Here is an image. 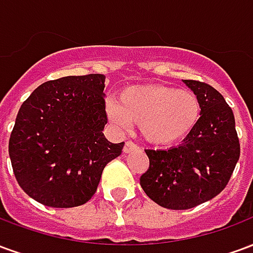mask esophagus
<instances>
[{
	"instance_id": "obj_1",
	"label": "esophagus",
	"mask_w": 253,
	"mask_h": 253,
	"mask_svg": "<svg viewBox=\"0 0 253 253\" xmlns=\"http://www.w3.org/2000/svg\"><path fill=\"white\" fill-rule=\"evenodd\" d=\"M138 145L137 143L131 142V141H127L126 143H125V146H123V152L125 153H131V152H134V150H138Z\"/></svg>"
}]
</instances>
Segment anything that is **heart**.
I'll list each match as a JSON object with an SVG mask.
<instances>
[{"label": "heart", "mask_w": 253, "mask_h": 253, "mask_svg": "<svg viewBox=\"0 0 253 253\" xmlns=\"http://www.w3.org/2000/svg\"><path fill=\"white\" fill-rule=\"evenodd\" d=\"M112 125L127 127L139 125L146 142L156 146H170L184 141L199 123L201 100L190 89L169 85H131L121 90L118 104L107 105Z\"/></svg>", "instance_id": "1"}]
</instances>
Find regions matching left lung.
Returning a JSON list of instances; mask_svg holds the SVG:
<instances>
[{
	"mask_svg": "<svg viewBox=\"0 0 253 253\" xmlns=\"http://www.w3.org/2000/svg\"><path fill=\"white\" fill-rule=\"evenodd\" d=\"M183 83L201 100L199 123L179 146L145 150L149 169L139 179L146 195L170 210L192 209L217 196L240 157L233 111L222 94L201 81Z\"/></svg>",
	"mask_w": 253,
	"mask_h": 253,
	"instance_id": "1",
	"label": "left lung"
}]
</instances>
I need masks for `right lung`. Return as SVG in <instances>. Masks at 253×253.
<instances>
[{
    "mask_svg": "<svg viewBox=\"0 0 253 253\" xmlns=\"http://www.w3.org/2000/svg\"><path fill=\"white\" fill-rule=\"evenodd\" d=\"M103 74L67 76L42 84L21 104L9 139L19 186L44 206H81L97 190L104 167L125 142L103 134Z\"/></svg>",
    "mask_w": 253,
    "mask_h": 253,
    "instance_id": "obj_1",
    "label": "right lung"
}]
</instances>
